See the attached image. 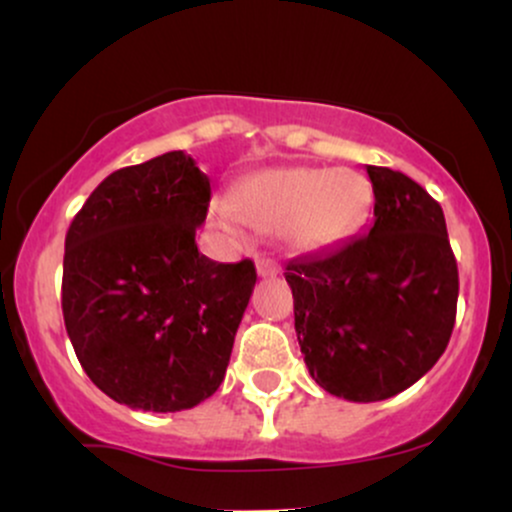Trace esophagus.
Masks as SVG:
<instances>
[{
  "instance_id": "obj_1",
  "label": "esophagus",
  "mask_w": 512,
  "mask_h": 512,
  "mask_svg": "<svg viewBox=\"0 0 512 512\" xmlns=\"http://www.w3.org/2000/svg\"><path fill=\"white\" fill-rule=\"evenodd\" d=\"M257 274L260 276H276L279 274V267L272 260H257Z\"/></svg>"
}]
</instances>
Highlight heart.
<instances>
[{
	"mask_svg": "<svg viewBox=\"0 0 512 512\" xmlns=\"http://www.w3.org/2000/svg\"><path fill=\"white\" fill-rule=\"evenodd\" d=\"M373 202L366 175L349 168H267L238 187L236 202H211V223L240 236L245 219L279 236L296 250H320L339 243L363 221Z\"/></svg>",
	"mask_w": 512,
	"mask_h": 512,
	"instance_id": "b5f03b06",
	"label": "heart"
}]
</instances>
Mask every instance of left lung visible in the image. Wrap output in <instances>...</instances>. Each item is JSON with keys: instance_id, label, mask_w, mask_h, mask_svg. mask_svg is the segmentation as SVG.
Here are the masks:
<instances>
[{"instance_id": "left-lung-1", "label": "left lung", "mask_w": 512, "mask_h": 512, "mask_svg": "<svg viewBox=\"0 0 512 512\" xmlns=\"http://www.w3.org/2000/svg\"><path fill=\"white\" fill-rule=\"evenodd\" d=\"M373 226L286 264L296 334L320 387L380 402L436 366L455 327L457 262L440 204L399 170L366 166Z\"/></svg>"}]
</instances>
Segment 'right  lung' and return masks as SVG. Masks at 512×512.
<instances>
[{
	"mask_svg": "<svg viewBox=\"0 0 512 512\" xmlns=\"http://www.w3.org/2000/svg\"><path fill=\"white\" fill-rule=\"evenodd\" d=\"M209 178L182 151L115 170L64 240L62 313L81 368L115 402L197 407L223 383L255 289L252 260L197 250Z\"/></svg>",
	"mask_w": 512,
	"mask_h": 512,
	"instance_id": "add662e5",
	"label": "right lung"
}]
</instances>
